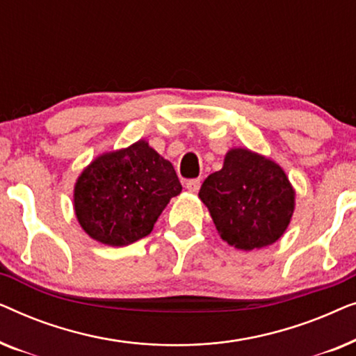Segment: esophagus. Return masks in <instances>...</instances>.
Listing matches in <instances>:
<instances>
[{
	"instance_id": "1",
	"label": "esophagus",
	"mask_w": 356,
	"mask_h": 356,
	"mask_svg": "<svg viewBox=\"0 0 356 356\" xmlns=\"http://www.w3.org/2000/svg\"><path fill=\"white\" fill-rule=\"evenodd\" d=\"M199 188H201V181L199 179H189V181H186V189L189 193H197Z\"/></svg>"
}]
</instances>
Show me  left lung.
<instances>
[{"label": "left lung", "instance_id": "8db88e82", "mask_svg": "<svg viewBox=\"0 0 356 356\" xmlns=\"http://www.w3.org/2000/svg\"><path fill=\"white\" fill-rule=\"evenodd\" d=\"M199 199L222 240L243 251L274 245L295 211V189L284 168L245 147L228 150L222 170L204 179Z\"/></svg>", "mask_w": 356, "mask_h": 356}]
</instances>
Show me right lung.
<instances>
[{"mask_svg":"<svg viewBox=\"0 0 356 356\" xmlns=\"http://www.w3.org/2000/svg\"><path fill=\"white\" fill-rule=\"evenodd\" d=\"M181 193L173 165L139 139L95 157L74 184V212L92 240L128 246L147 236L170 199Z\"/></svg>","mask_w":356,"mask_h":356,"instance_id":"add662e5","label":"right lung"}]
</instances>
